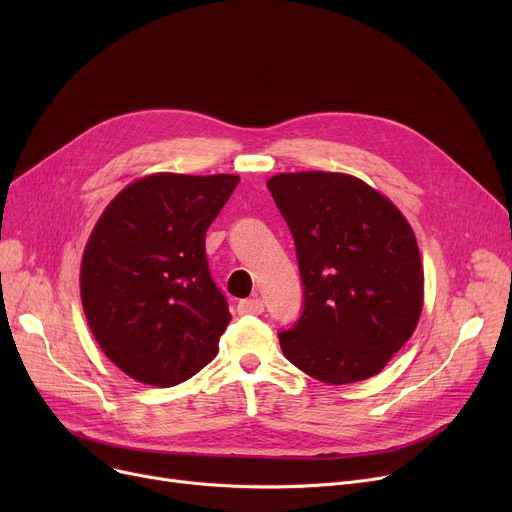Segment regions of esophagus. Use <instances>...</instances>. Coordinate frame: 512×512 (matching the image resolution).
I'll return each mask as SVG.
<instances>
[{
	"instance_id": "34e87169",
	"label": "esophagus",
	"mask_w": 512,
	"mask_h": 512,
	"mask_svg": "<svg viewBox=\"0 0 512 512\" xmlns=\"http://www.w3.org/2000/svg\"><path fill=\"white\" fill-rule=\"evenodd\" d=\"M236 309H238L240 315H261V313H263V301H261V299L240 301Z\"/></svg>"
}]
</instances>
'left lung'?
<instances>
[{"mask_svg": "<svg viewBox=\"0 0 512 512\" xmlns=\"http://www.w3.org/2000/svg\"><path fill=\"white\" fill-rule=\"evenodd\" d=\"M267 188L292 232L305 299L297 324L278 334L282 353L326 384L380 373L423 309V265L405 215L348 174H276Z\"/></svg>", "mask_w": 512, "mask_h": 512, "instance_id": "left-lung-1", "label": "left lung"}]
</instances>
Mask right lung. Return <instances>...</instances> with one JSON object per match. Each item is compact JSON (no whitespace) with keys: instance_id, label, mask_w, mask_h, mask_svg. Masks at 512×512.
<instances>
[{"instance_id":"right-lung-1","label":"right lung","mask_w":512,"mask_h":512,"mask_svg":"<svg viewBox=\"0 0 512 512\" xmlns=\"http://www.w3.org/2000/svg\"><path fill=\"white\" fill-rule=\"evenodd\" d=\"M238 180L151 174L95 224L80 299L101 351L132 380L170 388L218 355L232 315L209 274L205 232Z\"/></svg>"}]
</instances>
